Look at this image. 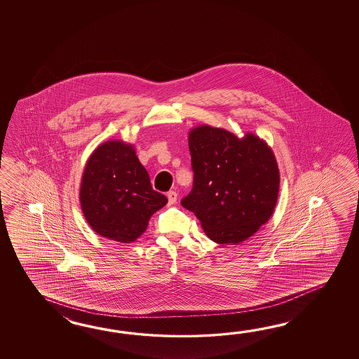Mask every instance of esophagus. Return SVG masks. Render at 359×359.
I'll return each mask as SVG.
<instances>
[{"instance_id":"34e87169","label":"esophagus","mask_w":359,"mask_h":359,"mask_svg":"<svg viewBox=\"0 0 359 359\" xmlns=\"http://www.w3.org/2000/svg\"><path fill=\"white\" fill-rule=\"evenodd\" d=\"M167 198H168V205H173L177 201L176 191H169L168 194H167Z\"/></svg>"}]
</instances>
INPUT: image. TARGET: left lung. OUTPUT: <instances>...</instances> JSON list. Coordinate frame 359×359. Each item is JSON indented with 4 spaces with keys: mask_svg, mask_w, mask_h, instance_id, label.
<instances>
[{
    "mask_svg": "<svg viewBox=\"0 0 359 359\" xmlns=\"http://www.w3.org/2000/svg\"><path fill=\"white\" fill-rule=\"evenodd\" d=\"M192 190L181 200L217 244H240L275 210L280 172L271 147L248 133L243 140L210 126L189 135Z\"/></svg>",
    "mask_w": 359,
    "mask_h": 359,
    "instance_id": "8db88e82",
    "label": "left lung"
}]
</instances>
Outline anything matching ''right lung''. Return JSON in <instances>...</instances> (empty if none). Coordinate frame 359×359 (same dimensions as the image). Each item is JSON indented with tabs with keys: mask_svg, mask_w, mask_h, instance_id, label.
<instances>
[{
	"mask_svg": "<svg viewBox=\"0 0 359 359\" xmlns=\"http://www.w3.org/2000/svg\"><path fill=\"white\" fill-rule=\"evenodd\" d=\"M79 200L84 218L96 233L124 244L141 236L150 217L168 203L153 190L135 147L122 141H107L92 153Z\"/></svg>",
	"mask_w": 359,
	"mask_h": 359,
	"instance_id": "right-lung-1",
	"label": "right lung"
}]
</instances>
